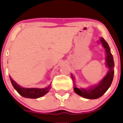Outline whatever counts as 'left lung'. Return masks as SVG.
I'll return each instance as SVG.
<instances>
[{
  "label": "left lung",
  "instance_id": "obj_1",
  "mask_svg": "<svg viewBox=\"0 0 123 123\" xmlns=\"http://www.w3.org/2000/svg\"><path fill=\"white\" fill-rule=\"evenodd\" d=\"M100 41L102 42V45L105 48L106 53V65L109 68V70L105 77L101 80V82L97 85L94 87H92L90 89H85L83 88L79 89L74 85V90L77 94L84 97V98H88V99H96L99 97H102L106 92L108 88L110 87L112 82L113 78H114V71L113 70L114 67V62L113 56L112 55L110 51V48L107 43L106 41L103 38H101ZM71 77L74 81V78L73 74H71Z\"/></svg>",
  "mask_w": 123,
  "mask_h": 123
}]
</instances>
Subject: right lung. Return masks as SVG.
Segmentation results:
<instances>
[{"label": "right lung", "mask_w": 123, "mask_h": 123, "mask_svg": "<svg viewBox=\"0 0 123 123\" xmlns=\"http://www.w3.org/2000/svg\"><path fill=\"white\" fill-rule=\"evenodd\" d=\"M10 80L13 87L18 92L19 94L26 98H37L44 96L47 94L51 88V85L45 88H25L20 86L17 84L11 77Z\"/></svg>", "instance_id": "1"}]
</instances>
